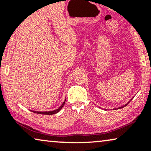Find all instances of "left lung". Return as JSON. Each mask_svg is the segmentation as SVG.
<instances>
[{
	"label": "left lung",
	"mask_w": 151,
	"mask_h": 151,
	"mask_svg": "<svg viewBox=\"0 0 151 151\" xmlns=\"http://www.w3.org/2000/svg\"><path fill=\"white\" fill-rule=\"evenodd\" d=\"M127 104H128V103H127ZM127 104H126V105H123L122 106V107H119L118 108V109H120V108H122V107H125V106H127Z\"/></svg>",
	"instance_id": "obj_1"
}]
</instances>
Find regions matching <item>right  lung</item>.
Wrapping results in <instances>:
<instances>
[{
	"mask_svg": "<svg viewBox=\"0 0 151 151\" xmlns=\"http://www.w3.org/2000/svg\"><path fill=\"white\" fill-rule=\"evenodd\" d=\"M65 101H66V99H65V101L63 103H62V105H61L60 107H59L58 109H55L54 111H32V112H34V113H36V114H45V115H52V114H57V112H59L60 110L61 109V108L63 107V105H64V104L65 103Z\"/></svg>",
	"mask_w": 151,
	"mask_h": 151,
	"instance_id": "1",
	"label": "right lung"
}]
</instances>
